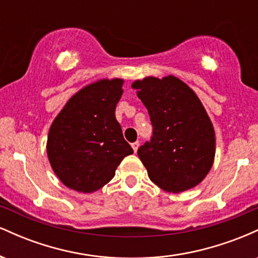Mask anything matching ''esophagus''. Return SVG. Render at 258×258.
Here are the masks:
<instances>
[{
	"mask_svg": "<svg viewBox=\"0 0 258 258\" xmlns=\"http://www.w3.org/2000/svg\"><path fill=\"white\" fill-rule=\"evenodd\" d=\"M132 146V149H133V152H137L138 150V147H139V142L138 141H136V142H133V143L131 144Z\"/></svg>",
	"mask_w": 258,
	"mask_h": 258,
	"instance_id": "obj_1",
	"label": "esophagus"
}]
</instances>
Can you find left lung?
<instances>
[{
  "mask_svg": "<svg viewBox=\"0 0 258 258\" xmlns=\"http://www.w3.org/2000/svg\"><path fill=\"white\" fill-rule=\"evenodd\" d=\"M149 112L153 136L138 148L152 182L170 193L194 188L211 170L215 130L195 92L170 75L132 84Z\"/></svg>",
  "mask_w": 258,
  "mask_h": 258,
  "instance_id": "8db88e82",
  "label": "left lung"
}]
</instances>
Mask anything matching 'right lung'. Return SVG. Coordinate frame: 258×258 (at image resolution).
Returning a JSON list of instances; mask_svg holds the SVG:
<instances>
[{
	"mask_svg": "<svg viewBox=\"0 0 258 258\" xmlns=\"http://www.w3.org/2000/svg\"><path fill=\"white\" fill-rule=\"evenodd\" d=\"M123 80H99L68 100L53 121L47 139L49 164L64 185L93 193L115 176L133 153L122 136L115 109Z\"/></svg>",
	"mask_w": 258,
	"mask_h": 258,
	"instance_id": "obj_1",
	"label": "right lung"
}]
</instances>
